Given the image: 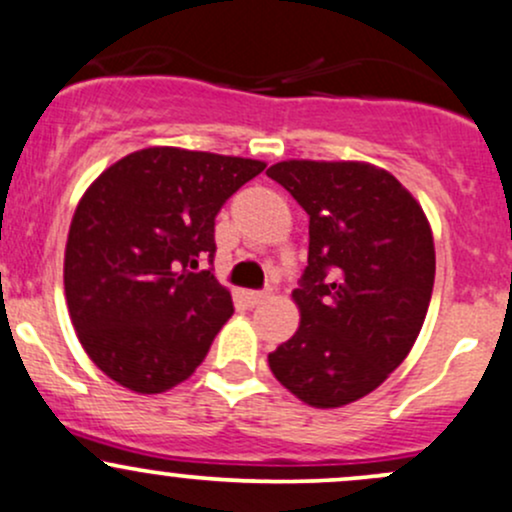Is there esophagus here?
Wrapping results in <instances>:
<instances>
[{
    "mask_svg": "<svg viewBox=\"0 0 512 512\" xmlns=\"http://www.w3.org/2000/svg\"><path fill=\"white\" fill-rule=\"evenodd\" d=\"M247 303H250V306H260V303H265L267 299H269V294L267 291H247Z\"/></svg>",
    "mask_w": 512,
    "mask_h": 512,
    "instance_id": "1",
    "label": "esophagus"
}]
</instances>
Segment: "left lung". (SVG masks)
<instances>
[{
  "label": "left lung",
  "instance_id": "8db88e82",
  "mask_svg": "<svg viewBox=\"0 0 512 512\" xmlns=\"http://www.w3.org/2000/svg\"><path fill=\"white\" fill-rule=\"evenodd\" d=\"M308 213L299 330L269 369L313 408L372 393L411 352L435 284L428 218L391 172L369 162L284 160L267 170Z\"/></svg>",
  "mask_w": 512,
  "mask_h": 512
}]
</instances>
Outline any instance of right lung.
<instances>
[{
    "label": "right lung",
    "mask_w": 512,
    "mask_h": 512,
    "mask_svg": "<svg viewBox=\"0 0 512 512\" xmlns=\"http://www.w3.org/2000/svg\"><path fill=\"white\" fill-rule=\"evenodd\" d=\"M265 162L182 148L121 157L84 192L65 247V299L89 359L116 384L189 379L233 316L211 269L221 206Z\"/></svg>",
    "instance_id": "right-lung-1"
}]
</instances>
